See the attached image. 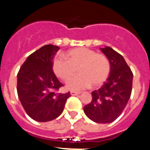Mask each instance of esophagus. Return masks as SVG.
Masks as SVG:
<instances>
[{"instance_id": "1", "label": "esophagus", "mask_w": 150, "mask_h": 150, "mask_svg": "<svg viewBox=\"0 0 150 150\" xmlns=\"http://www.w3.org/2000/svg\"><path fill=\"white\" fill-rule=\"evenodd\" d=\"M80 94L79 91H71V95H73V96H76V95H78Z\"/></svg>"}]
</instances>
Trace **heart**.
I'll list each match as a JSON object with an SVG mask.
<instances>
[{
  "label": "heart",
  "mask_w": 150,
  "mask_h": 150,
  "mask_svg": "<svg viewBox=\"0 0 150 150\" xmlns=\"http://www.w3.org/2000/svg\"><path fill=\"white\" fill-rule=\"evenodd\" d=\"M66 58H58L53 62L54 72L63 81L67 82L76 75L80 74L68 82L67 86L72 90H81L90 86L98 87L107 80L110 73V61L107 55L95 50L79 47L69 50Z\"/></svg>",
  "instance_id": "1"
}]
</instances>
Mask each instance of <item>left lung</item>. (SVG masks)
Instances as JSON below:
<instances>
[{"instance_id": "8db88e82", "label": "left lung", "mask_w": 150, "mask_h": 150, "mask_svg": "<svg viewBox=\"0 0 150 150\" xmlns=\"http://www.w3.org/2000/svg\"><path fill=\"white\" fill-rule=\"evenodd\" d=\"M110 61L109 77L99 89L91 92L92 100L84 107L85 114L97 123H110L121 115L132 90L133 74L122 55L107 46L100 49Z\"/></svg>"}]
</instances>
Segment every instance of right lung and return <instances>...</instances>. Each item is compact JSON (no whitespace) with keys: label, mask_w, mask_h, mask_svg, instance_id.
Masks as SVG:
<instances>
[{"label":"right lung","mask_w":150,"mask_h":150,"mask_svg":"<svg viewBox=\"0 0 150 150\" xmlns=\"http://www.w3.org/2000/svg\"><path fill=\"white\" fill-rule=\"evenodd\" d=\"M58 46L45 45L30 54L17 75V93L26 113L35 121L49 122L64 110L70 91L59 92L63 84L52 70Z\"/></svg>","instance_id":"right-lung-1"}]
</instances>
